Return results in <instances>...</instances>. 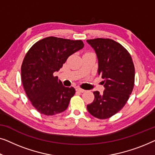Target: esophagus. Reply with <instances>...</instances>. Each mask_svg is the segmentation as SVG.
Returning a JSON list of instances; mask_svg holds the SVG:
<instances>
[{
  "instance_id": "34e87169",
  "label": "esophagus",
  "mask_w": 155,
  "mask_h": 155,
  "mask_svg": "<svg viewBox=\"0 0 155 155\" xmlns=\"http://www.w3.org/2000/svg\"><path fill=\"white\" fill-rule=\"evenodd\" d=\"M76 91H78V92H80V93H84L85 91V90H84V89H81V88H77V89H76Z\"/></svg>"
}]
</instances>
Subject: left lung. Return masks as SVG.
<instances>
[{
	"instance_id": "1",
	"label": "left lung",
	"mask_w": 155,
	"mask_h": 155,
	"mask_svg": "<svg viewBox=\"0 0 155 155\" xmlns=\"http://www.w3.org/2000/svg\"><path fill=\"white\" fill-rule=\"evenodd\" d=\"M97 55V74L103 78L102 94L94 91L95 99L87 105L89 113L104 119L121 110L134 86L135 68L131 56L120 43L110 38L87 40Z\"/></svg>"
}]
</instances>
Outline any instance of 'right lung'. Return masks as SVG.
Here are the masks:
<instances>
[{
	"instance_id": "right-lung-1",
	"label": "right lung",
	"mask_w": 155,
	"mask_h": 155,
	"mask_svg": "<svg viewBox=\"0 0 155 155\" xmlns=\"http://www.w3.org/2000/svg\"><path fill=\"white\" fill-rule=\"evenodd\" d=\"M84 46L81 40L50 36L36 42L25 55L21 68L22 84L28 98L41 114L49 116L67 110L75 89L63 86L53 74Z\"/></svg>"
}]
</instances>
